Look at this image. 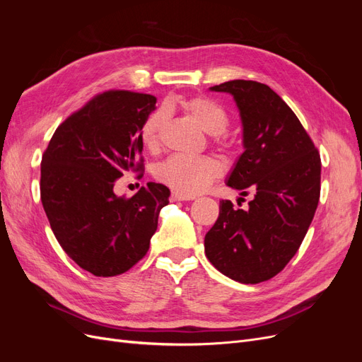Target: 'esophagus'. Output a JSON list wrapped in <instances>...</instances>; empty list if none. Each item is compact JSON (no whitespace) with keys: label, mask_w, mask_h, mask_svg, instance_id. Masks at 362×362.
I'll return each mask as SVG.
<instances>
[{"label":"esophagus","mask_w":362,"mask_h":362,"mask_svg":"<svg viewBox=\"0 0 362 362\" xmlns=\"http://www.w3.org/2000/svg\"><path fill=\"white\" fill-rule=\"evenodd\" d=\"M172 201H192L194 199V194H185L181 192H172Z\"/></svg>","instance_id":"esophagus-1"}]
</instances>
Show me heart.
I'll list each match as a JSON object with an SVG mask.
<instances>
[{
    "label": "heart",
    "mask_w": 362,
    "mask_h": 362,
    "mask_svg": "<svg viewBox=\"0 0 362 362\" xmlns=\"http://www.w3.org/2000/svg\"><path fill=\"white\" fill-rule=\"evenodd\" d=\"M198 125L208 134H213V144L222 151L233 148V141L223 133L229 125L225 107L208 96H192L181 101ZM166 120V110L157 108L151 112L140 128V141L148 151H157L160 133ZM156 178L169 185L175 192L194 194L206 189L222 175V166L211 156H172L156 168Z\"/></svg>",
    "instance_id": "b5f03b06"
}]
</instances>
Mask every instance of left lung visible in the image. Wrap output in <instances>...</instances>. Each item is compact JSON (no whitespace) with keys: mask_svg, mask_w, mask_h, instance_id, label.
<instances>
[{"mask_svg":"<svg viewBox=\"0 0 362 362\" xmlns=\"http://www.w3.org/2000/svg\"><path fill=\"white\" fill-rule=\"evenodd\" d=\"M211 90L234 96L245 152L228 185L254 192L249 208L221 201L205 235V255L225 276L258 284L276 276L299 250L320 199L319 149L300 120L269 86L233 80ZM243 199V198H240Z\"/></svg>","mask_w":362,"mask_h":362,"instance_id":"obj_1","label":"left lung"}]
</instances>
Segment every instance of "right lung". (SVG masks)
<instances>
[{"label": "right lung", "mask_w": 362, "mask_h": 362, "mask_svg": "<svg viewBox=\"0 0 362 362\" xmlns=\"http://www.w3.org/2000/svg\"><path fill=\"white\" fill-rule=\"evenodd\" d=\"M156 104V96L133 90L98 93L63 120L42 156L40 199L52 233L95 276L136 266L169 204L170 190L156 182L131 198L113 193L115 180L145 169L140 128Z\"/></svg>", "instance_id": "right-lung-1"}]
</instances>
